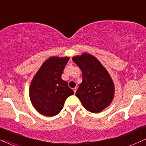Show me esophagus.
<instances>
[{
  "label": "esophagus",
  "mask_w": 146,
  "mask_h": 146,
  "mask_svg": "<svg viewBox=\"0 0 146 146\" xmlns=\"http://www.w3.org/2000/svg\"><path fill=\"white\" fill-rule=\"evenodd\" d=\"M73 90V91H74V93H75V92H76V90H77V88H74Z\"/></svg>",
  "instance_id": "esophagus-1"
}]
</instances>
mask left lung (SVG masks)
<instances>
[{
	"label": "left lung",
	"instance_id": "8db88e82",
	"mask_svg": "<svg viewBox=\"0 0 146 146\" xmlns=\"http://www.w3.org/2000/svg\"><path fill=\"white\" fill-rule=\"evenodd\" d=\"M82 72V82L75 95L84 108L99 113L110 105L114 96V84L108 71L96 58L84 53L72 58Z\"/></svg>",
	"mask_w": 146,
	"mask_h": 146
}]
</instances>
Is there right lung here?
<instances>
[{"label":"right lung","instance_id":"right-lung-1","mask_svg":"<svg viewBox=\"0 0 146 146\" xmlns=\"http://www.w3.org/2000/svg\"><path fill=\"white\" fill-rule=\"evenodd\" d=\"M68 57H51L43 63L29 88L31 103L45 116H54L62 110L64 101L74 92L61 78Z\"/></svg>","mask_w":146,"mask_h":146}]
</instances>
